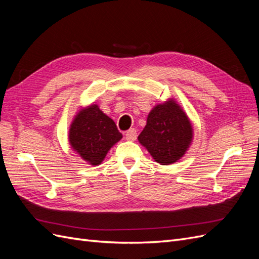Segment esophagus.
Instances as JSON below:
<instances>
[{"label":"esophagus","instance_id":"obj_1","mask_svg":"<svg viewBox=\"0 0 259 259\" xmlns=\"http://www.w3.org/2000/svg\"><path fill=\"white\" fill-rule=\"evenodd\" d=\"M137 137V132L135 128H131L130 131L126 132V134H125V138L127 140H131V142H134Z\"/></svg>","mask_w":259,"mask_h":259}]
</instances>
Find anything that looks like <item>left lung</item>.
<instances>
[{
  "mask_svg": "<svg viewBox=\"0 0 259 259\" xmlns=\"http://www.w3.org/2000/svg\"><path fill=\"white\" fill-rule=\"evenodd\" d=\"M192 138L193 128L189 117L177 101L170 98L149 112L138 142L155 162L169 165L183 158Z\"/></svg>",
  "mask_w": 259,
  "mask_h": 259,
  "instance_id": "left-lung-1",
  "label": "left lung"
}]
</instances>
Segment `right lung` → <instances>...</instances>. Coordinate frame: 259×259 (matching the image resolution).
Segmentation results:
<instances>
[{
	"mask_svg": "<svg viewBox=\"0 0 259 259\" xmlns=\"http://www.w3.org/2000/svg\"><path fill=\"white\" fill-rule=\"evenodd\" d=\"M122 134L114 121L92 104L76 113L69 128V143L73 150L91 165H99Z\"/></svg>",
	"mask_w": 259,
	"mask_h": 259,
	"instance_id": "add662e5",
	"label": "right lung"
}]
</instances>
